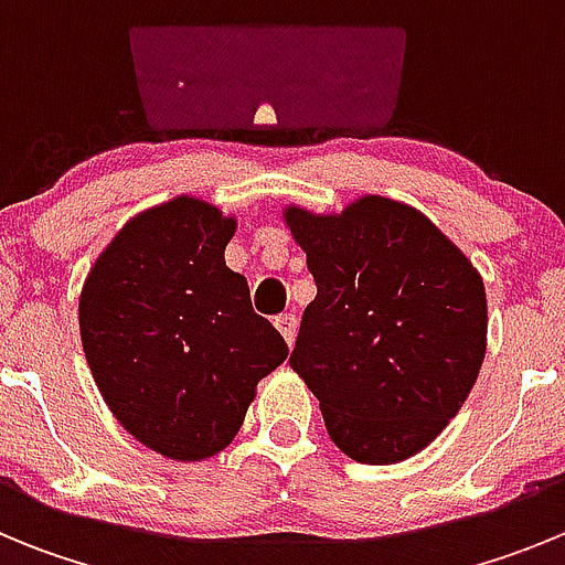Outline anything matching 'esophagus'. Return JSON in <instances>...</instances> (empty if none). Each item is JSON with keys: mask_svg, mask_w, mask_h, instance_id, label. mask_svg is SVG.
<instances>
[{"mask_svg": "<svg viewBox=\"0 0 565 565\" xmlns=\"http://www.w3.org/2000/svg\"><path fill=\"white\" fill-rule=\"evenodd\" d=\"M274 326H277V331L282 333L288 348H294V339H297V317H294V313H282V317L274 319Z\"/></svg>", "mask_w": 565, "mask_h": 565, "instance_id": "1", "label": "esophagus"}]
</instances>
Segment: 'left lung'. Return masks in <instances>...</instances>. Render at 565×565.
<instances>
[{
  "instance_id": "8db88e82",
  "label": "left lung",
  "mask_w": 565,
  "mask_h": 565,
  "mask_svg": "<svg viewBox=\"0 0 565 565\" xmlns=\"http://www.w3.org/2000/svg\"><path fill=\"white\" fill-rule=\"evenodd\" d=\"M317 297L291 367L328 436L359 463H398L458 416L487 353L478 268L418 209L362 194L342 212L282 209Z\"/></svg>"
}]
</instances>
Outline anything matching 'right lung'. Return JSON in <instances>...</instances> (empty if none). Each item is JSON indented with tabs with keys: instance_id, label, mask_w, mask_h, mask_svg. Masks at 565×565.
I'll return each mask as SVG.
<instances>
[{
	"instance_id": "1",
	"label": "right lung",
	"mask_w": 565,
	"mask_h": 565,
	"mask_svg": "<svg viewBox=\"0 0 565 565\" xmlns=\"http://www.w3.org/2000/svg\"><path fill=\"white\" fill-rule=\"evenodd\" d=\"M237 217L178 194L129 217L89 268L78 331L124 430L172 461L217 456L288 348L226 266Z\"/></svg>"
}]
</instances>
